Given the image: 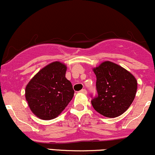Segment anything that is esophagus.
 I'll return each mask as SVG.
<instances>
[{
  "label": "esophagus",
  "instance_id": "1",
  "mask_svg": "<svg viewBox=\"0 0 155 155\" xmlns=\"http://www.w3.org/2000/svg\"><path fill=\"white\" fill-rule=\"evenodd\" d=\"M79 92H80L81 93H83V94H87V91H86L85 89H82V90H81V91H79Z\"/></svg>",
  "mask_w": 155,
  "mask_h": 155
}]
</instances>
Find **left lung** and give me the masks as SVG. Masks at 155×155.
Returning a JSON list of instances; mask_svg holds the SVG:
<instances>
[{
    "label": "left lung",
    "instance_id": "obj_1",
    "mask_svg": "<svg viewBox=\"0 0 155 155\" xmlns=\"http://www.w3.org/2000/svg\"><path fill=\"white\" fill-rule=\"evenodd\" d=\"M96 76L98 96L91 104L93 108L107 118L122 115L132 104L137 92L135 76L118 64L105 61L93 68Z\"/></svg>",
    "mask_w": 155,
    "mask_h": 155
}]
</instances>
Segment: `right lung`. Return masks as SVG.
<instances>
[{
	"label": "right lung",
	"instance_id": "obj_1",
	"mask_svg": "<svg viewBox=\"0 0 155 155\" xmlns=\"http://www.w3.org/2000/svg\"><path fill=\"white\" fill-rule=\"evenodd\" d=\"M66 70L62 62H51L40 70L25 87L28 107L39 118H57L74 97L72 84L65 77Z\"/></svg>",
	"mask_w": 155,
	"mask_h": 155
}]
</instances>
